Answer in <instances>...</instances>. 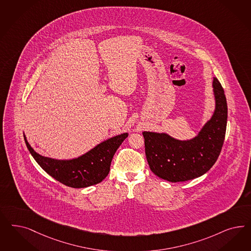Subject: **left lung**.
I'll list each match as a JSON object with an SVG mask.
<instances>
[{
  "label": "left lung",
  "instance_id": "obj_1",
  "mask_svg": "<svg viewBox=\"0 0 251 251\" xmlns=\"http://www.w3.org/2000/svg\"><path fill=\"white\" fill-rule=\"evenodd\" d=\"M212 86L215 111L196 138L182 141L165 133H142L147 161L157 176L173 183L184 182L201 176L217 161L226 137L227 102L216 77Z\"/></svg>",
  "mask_w": 251,
  "mask_h": 251
}]
</instances>
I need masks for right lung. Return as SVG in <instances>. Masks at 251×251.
I'll return each instance as SVG.
<instances>
[{"mask_svg": "<svg viewBox=\"0 0 251 251\" xmlns=\"http://www.w3.org/2000/svg\"><path fill=\"white\" fill-rule=\"evenodd\" d=\"M127 136L124 133L109 138L73 160L43 157L33 150L25 136L24 138L33 158L48 175L65 186L81 188L99 184L108 176L113 155Z\"/></svg>", "mask_w": 251, "mask_h": 251, "instance_id": "1", "label": "right lung"}]
</instances>
